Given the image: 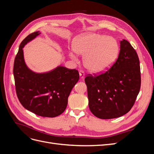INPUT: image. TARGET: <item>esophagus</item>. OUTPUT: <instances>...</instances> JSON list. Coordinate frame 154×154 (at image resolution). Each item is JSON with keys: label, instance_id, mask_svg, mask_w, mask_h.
Listing matches in <instances>:
<instances>
[{"label": "esophagus", "instance_id": "obj_1", "mask_svg": "<svg viewBox=\"0 0 154 154\" xmlns=\"http://www.w3.org/2000/svg\"><path fill=\"white\" fill-rule=\"evenodd\" d=\"M79 74H80V76L81 79H84V78H85L84 72L81 71H80V72H79Z\"/></svg>", "mask_w": 154, "mask_h": 154}]
</instances>
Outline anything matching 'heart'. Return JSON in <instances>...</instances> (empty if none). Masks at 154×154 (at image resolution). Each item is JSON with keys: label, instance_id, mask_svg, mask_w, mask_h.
<instances>
[{"label": "heart", "instance_id": "heart-1", "mask_svg": "<svg viewBox=\"0 0 154 154\" xmlns=\"http://www.w3.org/2000/svg\"><path fill=\"white\" fill-rule=\"evenodd\" d=\"M72 50L69 52L76 60L78 54L83 56V65L92 73H100L109 69L117 59L119 45L112 37L96 32L78 35L72 43Z\"/></svg>", "mask_w": 154, "mask_h": 154}]
</instances>
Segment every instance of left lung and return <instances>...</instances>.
Returning <instances> with one entry per match:
<instances>
[{
	"label": "left lung",
	"instance_id": "obj_1",
	"mask_svg": "<svg viewBox=\"0 0 154 154\" xmlns=\"http://www.w3.org/2000/svg\"><path fill=\"white\" fill-rule=\"evenodd\" d=\"M88 106L97 118L121 117L131 109L141 87V72L136 51L127 40L120 41L118 58L108 71L85 78Z\"/></svg>",
	"mask_w": 154,
	"mask_h": 154
}]
</instances>
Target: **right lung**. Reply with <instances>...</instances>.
<instances>
[{
  "label": "right lung",
  "instance_id": "obj_1",
  "mask_svg": "<svg viewBox=\"0 0 154 154\" xmlns=\"http://www.w3.org/2000/svg\"><path fill=\"white\" fill-rule=\"evenodd\" d=\"M40 33L32 32L22 42L14 62L13 75L17 94L22 106L38 116L54 118L66 110L68 97L80 76L77 70L62 66L40 73L27 67L23 48Z\"/></svg>",
  "mask_w": 154,
  "mask_h": 154
}]
</instances>
